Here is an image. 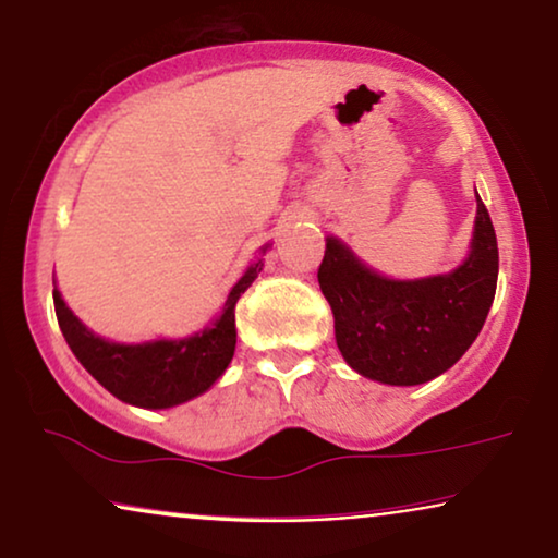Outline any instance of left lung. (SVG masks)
I'll return each instance as SVG.
<instances>
[{
	"label": "left lung",
	"mask_w": 558,
	"mask_h": 558,
	"mask_svg": "<svg viewBox=\"0 0 558 558\" xmlns=\"http://www.w3.org/2000/svg\"><path fill=\"white\" fill-rule=\"evenodd\" d=\"M496 280V232L478 193L471 245L459 268L390 278L328 235L318 270L340 355L363 378L386 386H421L451 368L484 328Z\"/></svg>",
	"instance_id": "obj_1"
}]
</instances>
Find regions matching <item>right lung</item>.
<instances>
[{"label": "right lung", "mask_w": 558, "mask_h": 558, "mask_svg": "<svg viewBox=\"0 0 558 558\" xmlns=\"http://www.w3.org/2000/svg\"><path fill=\"white\" fill-rule=\"evenodd\" d=\"M268 247L270 243L260 247L255 260L232 286L218 318L185 338H155L143 343L102 338L72 313L54 282V311L66 345L89 376L122 403L162 411L193 401L215 386L235 355V303L263 270V255Z\"/></svg>", "instance_id": "right-lung-1"}]
</instances>
